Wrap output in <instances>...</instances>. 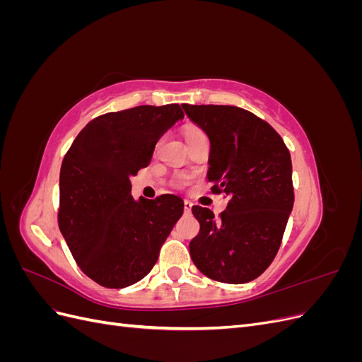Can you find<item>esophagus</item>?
<instances>
[{
  "label": "esophagus",
  "mask_w": 362,
  "mask_h": 362,
  "mask_svg": "<svg viewBox=\"0 0 362 362\" xmlns=\"http://www.w3.org/2000/svg\"><path fill=\"white\" fill-rule=\"evenodd\" d=\"M192 206H193V204L190 201H184V210H185V213H190L192 211Z\"/></svg>",
  "instance_id": "obj_1"
}]
</instances>
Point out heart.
Listing matches in <instances>:
<instances>
[{"instance_id":"heart-1","label":"heart","mask_w":362,"mask_h":362,"mask_svg":"<svg viewBox=\"0 0 362 362\" xmlns=\"http://www.w3.org/2000/svg\"><path fill=\"white\" fill-rule=\"evenodd\" d=\"M204 137H206V136L201 128L194 127V125H189L187 128H185V139H187V141H192L196 139H204Z\"/></svg>"}]
</instances>
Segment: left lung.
<instances>
[{
  "label": "left lung",
  "instance_id": "1",
  "mask_svg": "<svg viewBox=\"0 0 362 362\" xmlns=\"http://www.w3.org/2000/svg\"><path fill=\"white\" fill-rule=\"evenodd\" d=\"M182 108L210 139L206 178L213 193L229 196L218 218L208 208H192L201 229L190 257L210 279L249 282L272 264L293 210L290 151L266 120L240 107Z\"/></svg>",
  "mask_w": 362,
  "mask_h": 362
}]
</instances>
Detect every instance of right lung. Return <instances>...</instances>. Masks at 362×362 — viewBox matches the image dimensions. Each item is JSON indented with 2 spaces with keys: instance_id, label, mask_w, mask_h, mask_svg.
<instances>
[{
  "instance_id": "add662e5",
  "label": "right lung",
  "mask_w": 362,
  "mask_h": 362,
  "mask_svg": "<svg viewBox=\"0 0 362 362\" xmlns=\"http://www.w3.org/2000/svg\"><path fill=\"white\" fill-rule=\"evenodd\" d=\"M181 105H139L90 120L60 169L59 228L84 275L107 288L144 279L182 216L180 196H131L129 177L151 163Z\"/></svg>"
}]
</instances>
